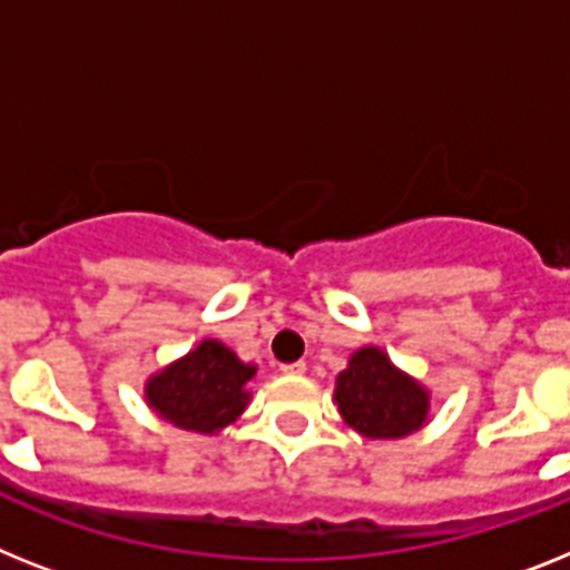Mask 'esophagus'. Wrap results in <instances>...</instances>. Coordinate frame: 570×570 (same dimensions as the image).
<instances>
[{"label":"esophagus","mask_w":570,"mask_h":570,"mask_svg":"<svg viewBox=\"0 0 570 570\" xmlns=\"http://www.w3.org/2000/svg\"><path fill=\"white\" fill-rule=\"evenodd\" d=\"M304 371H307V365H304V362H286V365H281V374H286V376H301Z\"/></svg>","instance_id":"1"}]
</instances>
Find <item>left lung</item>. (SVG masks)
<instances>
[{
  "instance_id": "left-lung-1",
  "label": "left lung",
  "mask_w": 570,
  "mask_h": 570,
  "mask_svg": "<svg viewBox=\"0 0 570 570\" xmlns=\"http://www.w3.org/2000/svg\"><path fill=\"white\" fill-rule=\"evenodd\" d=\"M336 403L344 423L365 438L396 440L417 432L429 411V394L400 374L376 347H362L338 374Z\"/></svg>"
}]
</instances>
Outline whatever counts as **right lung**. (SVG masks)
<instances>
[{"instance_id": "add662e5", "label": "right lung", "mask_w": 570, "mask_h": 570, "mask_svg": "<svg viewBox=\"0 0 570 570\" xmlns=\"http://www.w3.org/2000/svg\"><path fill=\"white\" fill-rule=\"evenodd\" d=\"M252 376L255 367L243 365L228 347L208 338L181 362L153 376L147 382V400L179 429L214 434L246 409V382Z\"/></svg>"}]
</instances>
